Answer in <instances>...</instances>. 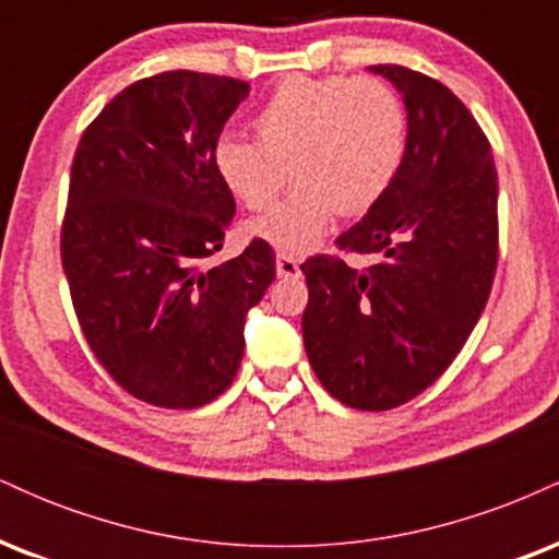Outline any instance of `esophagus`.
I'll return each instance as SVG.
<instances>
[{"mask_svg":"<svg viewBox=\"0 0 559 559\" xmlns=\"http://www.w3.org/2000/svg\"><path fill=\"white\" fill-rule=\"evenodd\" d=\"M275 273H278V278H299V260L292 258V254H278V258H275Z\"/></svg>","mask_w":559,"mask_h":559,"instance_id":"34e87169","label":"esophagus"}]
</instances>
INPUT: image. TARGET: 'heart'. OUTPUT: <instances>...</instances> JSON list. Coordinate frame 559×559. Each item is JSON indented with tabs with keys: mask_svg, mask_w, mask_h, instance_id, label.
Instances as JSON below:
<instances>
[{
	"mask_svg": "<svg viewBox=\"0 0 559 559\" xmlns=\"http://www.w3.org/2000/svg\"><path fill=\"white\" fill-rule=\"evenodd\" d=\"M258 141L223 133L215 168L247 210L278 197L292 168L294 189L252 234L281 254H305L329 234L338 210L360 215L389 191L407 150V115L376 79H307L281 83L254 118Z\"/></svg>",
	"mask_w": 559,
	"mask_h": 559,
	"instance_id": "obj_1",
	"label": "heart"
}]
</instances>
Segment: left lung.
Here are the masks:
<instances>
[{"label": "left lung", "mask_w": 559, "mask_h": 559, "mask_svg": "<svg viewBox=\"0 0 559 559\" xmlns=\"http://www.w3.org/2000/svg\"><path fill=\"white\" fill-rule=\"evenodd\" d=\"M407 107L394 183L338 249L376 254L357 271L318 254L301 336L318 381L355 409H391L426 391L476 329L499 258L497 168L489 139L444 83L370 66Z\"/></svg>", "instance_id": "8db88e82"}]
</instances>
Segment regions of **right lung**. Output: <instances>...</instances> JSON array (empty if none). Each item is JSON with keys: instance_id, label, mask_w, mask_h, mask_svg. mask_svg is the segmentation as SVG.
<instances>
[{"instance_id": "obj_1", "label": "right lung", "mask_w": 559, "mask_h": 559, "mask_svg": "<svg viewBox=\"0 0 559 559\" xmlns=\"http://www.w3.org/2000/svg\"><path fill=\"white\" fill-rule=\"evenodd\" d=\"M249 83L170 70L83 131L62 221L70 299L102 368L141 402L194 409L230 386L243 320L275 278L271 243L204 267L234 223L215 144Z\"/></svg>"}]
</instances>
